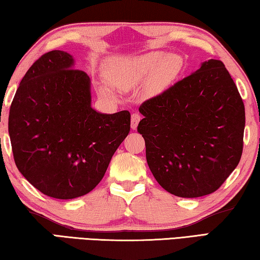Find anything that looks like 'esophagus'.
<instances>
[{
    "label": "esophagus",
    "instance_id": "esophagus-1",
    "mask_svg": "<svg viewBox=\"0 0 260 260\" xmlns=\"http://www.w3.org/2000/svg\"><path fill=\"white\" fill-rule=\"evenodd\" d=\"M141 120V116L139 113H133L132 114V119H131V126L133 129H136V127H138L139 121Z\"/></svg>",
    "mask_w": 260,
    "mask_h": 260
}]
</instances>
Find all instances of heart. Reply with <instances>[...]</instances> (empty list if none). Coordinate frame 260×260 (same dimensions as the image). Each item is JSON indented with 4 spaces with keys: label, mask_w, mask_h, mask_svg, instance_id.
Masks as SVG:
<instances>
[{
    "label": "heart",
    "mask_w": 260,
    "mask_h": 260,
    "mask_svg": "<svg viewBox=\"0 0 260 260\" xmlns=\"http://www.w3.org/2000/svg\"><path fill=\"white\" fill-rule=\"evenodd\" d=\"M183 61L179 55L159 51L117 60L107 74L110 85L119 90H128L146 80L150 94H159L177 80ZM103 96H111L107 88H100Z\"/></svg>",
    "instance_id": "b5f03b06"
}]
</instances>
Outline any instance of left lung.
<instances>
[{
    "mask_svg": "<svg viewBox=\"0 0 260 260\" xmlns=\"http://www.w3.org/2000/svg\"><path fill=\"white\" fill-rule=\"evenodd\" d=\"M139 111L149 169L166 191L186 199L209 195L239 164L244 104L221 60L202 63Z\"/></svg>",
    "mask_w": 260,
    "mask_h": 260,
    "instance_id": "1",
    "label": "left lung"
}]
</instances>
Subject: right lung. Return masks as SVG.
<instances>
[{"instance_id": "add662e5", "label": "right lung", "mask_w": 260, "mask_h": 260, "mask_svg": "<svg viewBox=\"0 0 260 260\" xmlns=\"http://www.w3.org/2000/svg\"><path fill=\"white\" fill-rule=\"evenodd\" d=\"M131 113L91 108L90 79L68 52L52 50L28 69L9 113L17 169L42 193L58 200L86 195L103 179L129 133Z\"/></svg>"}]
</instances>
